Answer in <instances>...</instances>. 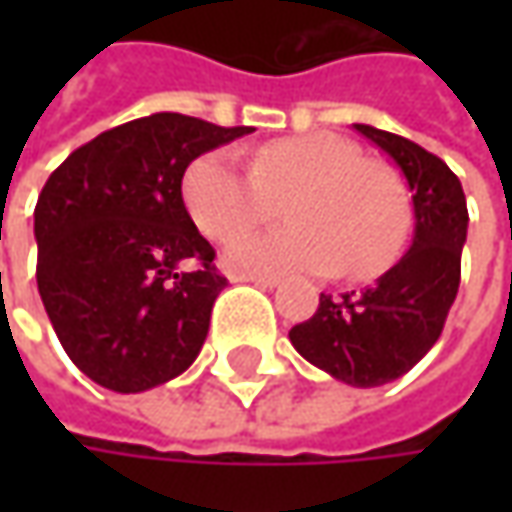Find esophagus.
Instances as JSON below:
<instances>
[{"label":"esophagus","instance_id":"1","mask_svg":"<svg viewBox=\"0 0 512 512\" xmlns=\"http://www.w3.org/2000/svg\"><path fill=\"white\" fill-rule=\"evenodd\" d=\"M230 282H250L256 287H265V290H273L279 285V279H270V276H256V273H233Z\"/></svg>","mask_w":512,"mask_h":512}]
</instances>
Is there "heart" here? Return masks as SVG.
<instances>
[{
	"instance_id": "b5f03b06",
	"label": "heart",
	"mask_w": 512,
	"mask_h": 512,
	"mask_svg": "<svg viewBox=\"0 0 512 512\" xmlns=\"http://www.w3.org/2000/svg\"><path fill=\"white\" fill-rule=\"evenodd\" d=\"M282 207L290 225L242 236L225 250V265L259 276L339 273L373 279L393 265L410 236V196L390 165L362 159L336 133L313 130L253 150L250 168L233 148L190 162L182 199L193 225L227 242Z\"/></svg>"
}]
</instances>
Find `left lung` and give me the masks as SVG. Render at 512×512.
<instances>
[{"label":"left lung","mask_w":512,"mask_h":512,"mask_svg":"<svg viewBox=\"0 0 512 512\" xmlns=\"http://www.w3.org/2000/svg\"><path fill=\"white\" fill-rule=\"evenodd\" d=\"M384 150L413 193V242L376 285L319 296V310L290 330L307 362L350 387H379L404 376L442 336L459 293L467 202L459 176L422 145L353 125Z\"/></svg>","instance_id":"obj_1"}]
</instances>
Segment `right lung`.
<instances>
[{"label": "right lung", "mask_w": 512, "mask_h": 512, "mask_svg": "<svg viewBox=\"0 0 512 512\" xmlns=\"http://www.w3.org/2000/svg\"><path fill=\"white\" fill-rule=\"evenodd\" d=\"M247 133L153 113L99 133L50 173L33 210L36 285L70 362L96 384L142 393L196 362L227 279L187 213L182 176Z\"/></svg>", "instance_id": "1"}]
</instances>
